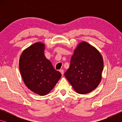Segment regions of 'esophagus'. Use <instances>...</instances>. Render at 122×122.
I'll return each instance as SVG.
<instances>
[{
	"instance_id": "1",
	"label": "esophagus",
	"mask_w": 122,
	"mask_h": 122,
	"mask_svg": "<svg viewBox=\"0 0 122 122\" xmlns=\"http://www.w3.org/2000/svg\"><path fill=\"white\" fill-rule=\"evenodd\" d=\"M60 73H61L62 75H63V73H64L63 70H62V69H61V70H60Z\"/></svg>"
}]
</instances>
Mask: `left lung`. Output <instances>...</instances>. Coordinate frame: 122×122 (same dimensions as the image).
Returning <instances> with one entry per match:
<instances>
[{"instance_id":"8db88e82","label":"left lung","mask_w":122,"mask_h":122,"mask_svg":"<svg viewBox=\"0 0 122 122\" xmlns=\"http://www.w3.org/2000/svg\"><path fill=\"white\" fill-rule=\"evenodd\" d=\"M103 66L100 51L83 41L74 49L70 67L65 76L76 92L88 94L95 89L101 82Z\"/></svg>"}]
</instances>
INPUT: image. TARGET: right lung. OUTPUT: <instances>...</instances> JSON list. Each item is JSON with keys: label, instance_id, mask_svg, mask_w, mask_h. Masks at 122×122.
<instances>
[{"label": "right lung", "instance_id": "1", "mask_svg": "<svg viewBox=\"0 0 122 122\" xmlns=\"http://www.w3.org/2000/svg\"><path fill=\"white\" fill-rule=\"evenodd\" d=\"M45 49L44 43H34L22 51L19 59V69L25 84L41 96L48 94L61 76L45 56Z\"/></svg>", "mask_w": 122, "mask_h": 122}]
</instances>
